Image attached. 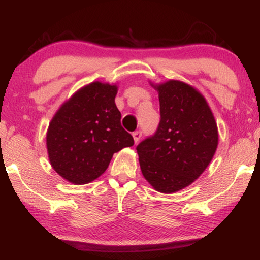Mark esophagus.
<instances>
[{"instance_id": "obj_1", "label": "esophagus", "mask_w": 260, "mask_h": 260, "mask_svg": "<svg viewBox=\"0 0 260 260\" xmlns=\"http://www.w3.org/2000/svg\"><path fill=\"white\" fill-rule=\"evenodd\" d=\"M133 137H134L135 143H137V142L141 140V137H142V133H141V131H135V133H133Z\"/></svg>"}]
</instances>
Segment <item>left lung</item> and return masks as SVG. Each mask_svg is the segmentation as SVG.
Wrapping results in <instances>:
<instances>
[{
  "mask_svg": "<svg viewBox=\"0 0 260 260\" xmlns=\"http://www.w3.org/2000/svg\"><path fill=\"white\" fill-rule=\"evenodd\" d=\"M151 84L158 92L159 120L154 136L137 145L144 179L159 193L179 191L205 172L219 143L218 126L207 101L180 80Z\"/></svg>",
  "mask_w": 260,
  "mask_h": 260,
  "instance_id": "1",
  "label": "left lung"
}]
</instances>
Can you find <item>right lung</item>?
Wrapping results in <instances>:
<instances>
[{"instance_id":"1","label":"right lung","mask_w":260,"mask_h":260,"mask_svg":"<svg viewBox=\"0 0 260 260\" xmlns=\"http://www.w3.org/2000/svg\"><path fill=\"white\" fill-rule=\"evenodd\" d=\"M117 92L116 84L85 85L62 103L49 122V163L69 182H92L108 169L115 152L134 145L133 136L120 125Z\"/></svg>"}]
</instances>
